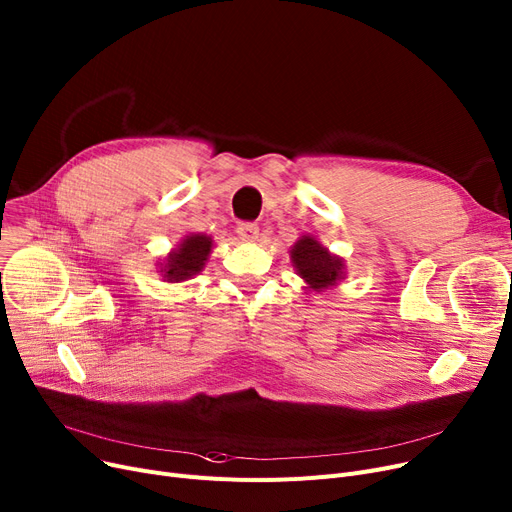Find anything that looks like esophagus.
Instances as JSON below:
<instances>
[{"instance_id": "obj_1", "label": "esophagus", "mask_w": 512, "mask_h": 512, "mask_svg": "<svg viewBox=\"0 0 512 512\" xmlns=\"http://www.w3.org/2000/svg\"><path fill=\"white\" fill-rule=\"evenodd\" d=\"M236 234L240 240H247V242H253L259 234V226L255 222H240L236 226Z\"/></svg>"}]
</instances>
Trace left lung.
Returning a JSON list of instances; mask_svg holds the SVG:
<instances>
[{"label":"left lung","instance_id":"8db88e82","mask_svg":"<svg viewBox=\"0 0 512 512\" xmlns=\"http://www.w3.org/2000/svg\"><path fill=\"white\" fill-rule=\"evenodd\" d=\"M292 263L297 267L299 276L313 290L328 288L336 284L342 274V261L332 257L317 240L303 236L292 249Z\"/></svg>","mask_w":512,"mask_h":512}]
</instances>
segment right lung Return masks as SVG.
Masks as SVG:
<instances>
[{
	"label": "right lung",
	"mask_w": 512,
	"mask_h": 512,
	"mask_svg": "<svg viewBox=\"0 0 512 512\" xmlns=\"http://www.w3.org/2000/svg\"><path fill=\"white\" fill-rule=\"evenodd\" d=\"M211 253V238L205 234H193L182 240V245L168 255L164 265V278L168 282H182L203 270V265Z\"/></svg>",
	"instance_id": "right-lung-1"
}]
</instances>
